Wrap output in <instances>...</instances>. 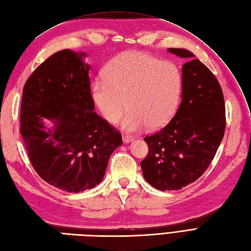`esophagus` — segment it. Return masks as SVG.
Wrapping results in <instances>:
<instances>
[{
  "mask_svg": "<svg viewBox=\"0 0 251 251\" xmlns=\"http://www.w3.org/2000/svg\"><path fill=\"white\" fill-rule=\"evenodd\" d=\"M133 140H134V138L132 136H128V135H124L123 136V141L125 143H129V142H132Z\"/></svg>",
  "mask_w": 251,
  "mask_h": 251,
  "instance_id": "esophagus-1",
  "label": "esophagus"
}]
</instances>
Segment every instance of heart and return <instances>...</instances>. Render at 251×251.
Listing matches in <instances>:
<instances>
[{"label":"heart","instance_id":"1","mask_svg":"<svg viewBox=\"0 0 251 251\" xmlns=\"http://www.w3.org/2000/svg\"><path fill=\"white\" fill-rule=\"evenodd\" d=\"M181 90L183 75L176 63L126 50L109 62L105 79L94 81L91 92L109 124L117 123L127 107L122 126L128 132H137L168 124L178 107Z\"/></svg>","mask_w":251,"mask_h":251}]
</instances>
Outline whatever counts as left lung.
I'll return each instance as SVG.
<instances>
[{
  "instance_id": "8db88e82",
  "label": "left lung",
  "mask_w": 251,
  "mask_h": 251,
  "mask_svg": "<svg viewBox=\"0 0 251 251\" xmlns=\"http://www.w3.org/2000/svg\"><path fill=\"white\" fill-rule=\"evenodd\" d=\"M188 61L176 115L159 132L144 137L149 153L140 165L145 180L162 191L179 190L209 167L226 131V105L213 73L190 50L168 49Z\"/></svg>"
}]
</instances>
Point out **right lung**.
Returning <instances> with one entry per match:
<instances>
[{
	"mask_svg": "<svg viewBox=\"0 0 251 251\" xmlns=\"http://www.w3.org/2000/svg\"><path fill=\"white\" fill-rule=\"evenodd\" d=\"M85 53L62 50L23 89L21 134L32 166L50 185L77 193L99 185L122 134L94 112ZM42 119L54 126L47 129Z\"/></svg>",
	"mask_w": 251,
	"mask_h": 251,
	"instance_id": "right-lung-1",
	"label": "right lung"
}]
</instances>
